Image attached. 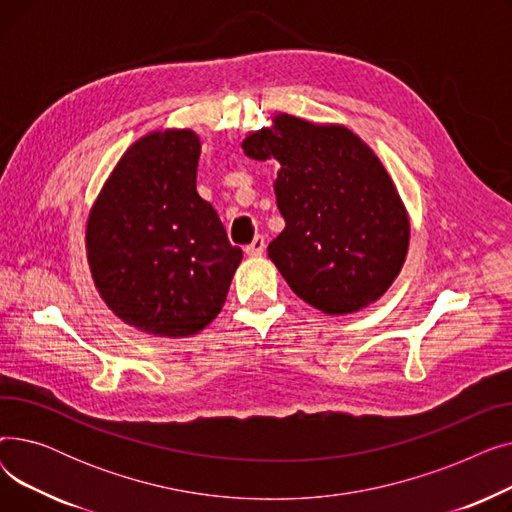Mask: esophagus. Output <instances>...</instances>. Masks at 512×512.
<instances>
[{"mask_svg":"<svg viewBox=\"0 0 512 512\" xmlns=\"http://www.w3.org/2000/svg\"><path fill=\"white\" fill-rule=\"evenodd\" d=\"M263 251H265V238L263 236H255L251 245L245 247V253L251 255V257H259V255H263Z\"/></svg>","mask_w":512,"mask_h":512,"instance_id":"1","label":"esophagus"}]
</instances>
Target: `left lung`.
<instances>
[{
	"label": "left lung",
	"instance_id": "8db88e82",
	"mask_svg": "<svg viewBox=\"0 0 512 512\" xmlns=\"http://www.w3.org/2000/svg\"><path fill=\"white\" fill-rule=\"evenodd\" d=\"M251 159H276V203L286 222L267 255L292 292L328 315L378 301L407 259L411 224L375 155L342 124L288 114L242 141Z\"/></svg>",
	"mask_w": 512,
	"mask_h": 512
}]
</instances>
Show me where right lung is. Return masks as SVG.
Segmentation results:
<instances>
[{
    "instance_id": "obj_1",
    "label": "right lung",
    "mask_w": 512,
    "mask_h": 512,
    "mask_svg": "<svg viewBox=\"0 0 512 512\" xmlns=\"http://www.w3.org/2000/svg\"><path fill=\"white\" fill-rule=\"evenodd\" d=\"M199 137L155 130L130 145L87 222V259L105 305L153 336H193L226 303L242 251L197 193Z\"/></svg>"
}]
</instances>
